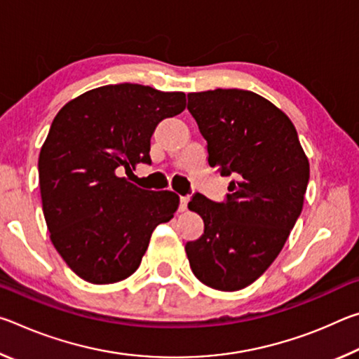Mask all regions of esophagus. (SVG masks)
Wrapping results in <instances>:
<instances>
[{
	"mask_svg": "<svg viewBox=\"0 0 359 359\" xmlns=\"http://www.w3.org/2000/svg\"><path fill=\"white\" fill-rule=\"evenodd\" d=\"M187 209H188V198H187V196H182V198H180L179 210H180V212H187Z\"/></svg>",
	"mask_w": 359,
	"mask_h": 359,
	"instance_id": "1",
	"label": "esophagus"
}]
</instances>
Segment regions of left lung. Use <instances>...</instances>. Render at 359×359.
<instances>
[{
    "mask_svg": "<svg viewBox=\"0 0 359 359\" xmlns=\"http://www.w3.org/2000/svg\"><path fill=\"white\" fill-rule=\"evenodd\" d=\"M187 107L208 141L210 168L233 180L224 203L203 194L188 203L204 234L185 252L204 285L238 291L263 276L287 242L302 210L309 160L291 120L257 93H188Z\"/></svg>",
    "mask_w": 359,
    "mask_h": 359,
    "instance_id": "8db88e82",
    "label": "left lung"
}]
</instances>
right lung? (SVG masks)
I'll use <instances>...</instances> for the list:
<instances>
[{
  "label": "right lung",
  "mask_w": 359,
  "mask_h": 359,
  "mask_svg": "<svg viewBox=\"0 0 359 359\" xmlns=\"http://www.w3.org/2000/svg\"><path fill=\"white\" fill-rule=\"evenodd\" d=\"M182 92L147 85H104L60 109L42 144L38 169L50 241L90 283H115L135 272L150 236L179 208L172 191L120 177L150 163V137L163 118L185 109Z\"/></svg>",
  "instance_id": "add662e5"
}]
</instances>
